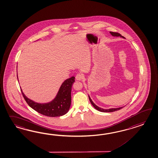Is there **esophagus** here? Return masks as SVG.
I'll return each instance as SVG.
<instances>
[{"label":"esophagus","mask_w":158,"mask_h":158,"mask_svg":"<svg viewBox=\"0 0 158 158\" xmlns=\"http://www.w3.org/2000/svg\"><path fill=\"white\" fill-rule=\"evenodd\" d=\"M83 78H84V75L82 74H77L76 76V79L78 81H81L82 80H83Z\"/></svg>","instance_id":"1"}]
</instances>
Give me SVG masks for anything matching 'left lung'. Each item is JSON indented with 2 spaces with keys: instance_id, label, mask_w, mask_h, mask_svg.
Instances as JSON below:
<instances>
[{
  "instance_id": "1",
  "label": "left lung",
  "mask_w": 158,
  "mask_h": 158,
  "mask_svg": "<svg viewBox=\"0 0 158 158\" xmlns=\"http://www.w3.org/2000/svg\"><path fill=\"white\" fill-rule=\"evenodd\" d=\"M110 33H111V35L112 36H120L122 37L123 38H124V37L121 36V35L120 33H117V32H110ZM89 98L90 102L92 103L93 106L94 107L95 109L98 110L99 111H101V112H104V113L113 112V111H115L120 110V109H121L123 107H118V108H112V109H103L102 108H101V107L97 106V105H95V104L92 101V99L90 98L89 96Z\"/></svg>"
}]
</instances>
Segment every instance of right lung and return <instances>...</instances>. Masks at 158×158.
Wrapping results in <instances>:
<instances>
[{
  "label": "right lung",
  "instance_id": "obj_1",
  "mask_svg": "<svg viewBox=\"0 0 158 158\" xmlns=\"http://www.w3.org/2000/svg\"><path fill=\"white\" fill-rule=\"evenodd\" d=\"M17 78L18 75H17ZM75 77L68 78L63 82L55 98L47 103H39L28 99L24 94L21 89L23 96L26 102L33 110L45 116L56 117L62 116L69 110L71 105V90Z\"/></svg>",
  "mask_w": 158,
  "mask_h": 158
}]
</instances>
